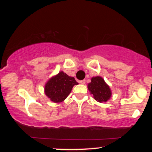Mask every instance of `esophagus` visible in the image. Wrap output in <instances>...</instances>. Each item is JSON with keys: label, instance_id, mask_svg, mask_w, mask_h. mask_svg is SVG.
<instances>
[{"label": "esophagus", "instance_id": "34e87169", "mask_svg": "<svg viewBox=\"0 0 152 152\" xmlns=\"http://www.w3.org/2000/svg\"><path fill=\"white\" fill-rule=\"evenodd\" d=\"M79 83H81V84H85V83H86V81H85V80H82V81H79Z\"/></svg>", "mask_w": 152, "mask_h": 152}]
</instances>
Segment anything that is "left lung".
<instances>
[{
	"label": "left lung",
	"mask_w": 152,
	"mask_h": 152,
	"mask_svg": "<svg viewBox=\"0 0 152 152\" xmlns=\"http://www.w3.org/2000/svg\"><path fill=\"white\" fill-rule=\"evenodd\" d=\"M88 89L90 94L98 102H106L112 95L111 88L101 76H94L88 84Z\"/></svg>",
	"instance_id": "8db88e82"
}]
</instances>
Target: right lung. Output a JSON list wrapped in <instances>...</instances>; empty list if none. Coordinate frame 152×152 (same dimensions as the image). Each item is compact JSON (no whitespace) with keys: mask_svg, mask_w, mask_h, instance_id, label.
Segmentation results:
<instances>
[{"mask_svg":"<svg viewBox=\"0 0 152 152\" xmlns=\"http://www.w3.org/2000/svg\"><path fill=\"white\" fill-rule=\"evenodd\" d=\"M78 83L74 77L60 71L48 80L44 86V93L51 102L61 103L67 98L73 87Z\"/></svg>","mask_w":152,"mask_h":152,"instance_id":"obj_1","label":"right lung"}]
</instances>
